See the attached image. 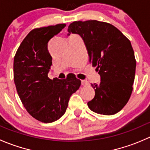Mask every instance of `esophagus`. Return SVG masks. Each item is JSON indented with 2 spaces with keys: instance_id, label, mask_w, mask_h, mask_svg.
Masks as SVG:
<instances>
[{
  "instance_id": "obj_1",
  "label": "esophagus",
  "mask_w": 150,
  "mask_h": 150,
  "mask_svg": "<svg viewBox=\"0 0 150 150\" xmlns=\"http://www.w3.org/2000/svg\"><path fill=\"white\" fill-rule=\"evenodd\" d=\"M81 84L83 86H87L89 85V83L87 81H81Z\"/></svg>"
}]
</instances>
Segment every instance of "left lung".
<instances>
[{"mask_svg":"<svg viewBox=\"0 0 150 150\" xmlns=\"http://www.w3.org/2000/svg\"><path fill=\"white\" fill-rule=\"evenodd\" d=\"M67 30L81 36L89 62L101 77L99 83L91 84L95 96L88 102L89 109L104 115L116 114L133 91L137 62L131 41L112 25L97 20L73 22Z\"/></svg>","mask_w":150,"mask_h":150,"instance_id":"8db88e82","label":"left lung"}]
</instances>
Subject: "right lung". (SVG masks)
<instances>
[{
    "label": "right lung",
    "instance_id": "right-lung-1",
    "mask_svg": "<svg viewBox=\"0 0 150 150\" xmlns=\"http://www.w3.org/2000/svg\"><path fill=\"white\" fill-rule=\"evenodd\" d=\"M65 26L58 24L33 29L13 59V79L22 103L32 117L45 123L56 121L65 113L69 97L81 84L72 75L64 80L48 77L52 64L48 43Z\"/></svg>",
    "mask_w": 150,
    "mask_h": 150
}]
</instances>
